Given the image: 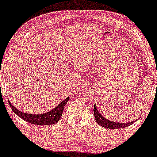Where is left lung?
Returning <instances> with one entry per match:
<instances>
[{
    "label": "left lung",
    "instance_id": "8db88e82",
    "mask_svg": "<svg viewBox=\"0 0 157 157\" xmlns=\"http://www.w3.org/2000/svg\"><path fill=\"white\" fill-rule=\"evenodd\" d=\"M94 117H95V120L97 121V123L99 124L101 126H103V127L107 128V129H121V128H125L127 126L132 125L133 123L136 122L137 120L136 121H132V122H128V123H117L114 122V121H110L109 119H106L105 117H104L102 114L99 113V112L97 110V108L94 104ZM139 119V118H138Z\"/></svg>",
    "mask_w": 157,
    "mask_h": 157
}]
</instances>
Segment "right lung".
Here are the masks:
<instances>
[{
  "label": "right lung",
  "mask_w": 157,
  "mask_h": 157,
  "mask_svg": "<svg viewBox=\"0 0 157 157\" xmlns=\"http://www.w3.org/2000/svg\"><path fill=\"white\" fill-rule=\"evenodd\" d=\"M69 99H70V97L66 98L58 106H56L55 109L49 111V112L39 114H28V113L21 112V111L18 110L15 106L12 105L10 101H9V104L10 105L12 110L13 111V112L17 114L18 117H21V119L27 121V122L39 126H47L55 124L57 122H58L62 114H63L64 105H67Z\"/></svg>",
  "instance_id": "1"
}]
</instances>
